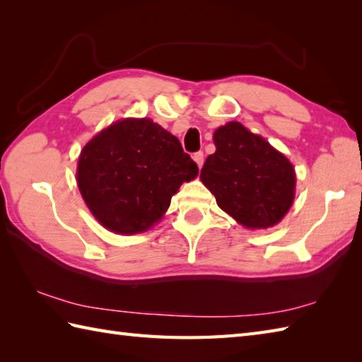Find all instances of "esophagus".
Here are the masks:
<instances>
[{
	"instance_id": "34e87169",
	"label": "esophagus",
	"mask_w": 362,
	"mask_h": 362,
	"mask_svg": "<svg viewBox=\"0 0 362 362\" xmlns=\"http://www.w3.org/2000/svg\"><path fill=\"white\" fill-rule=\"evenodd\" d=\"M193 158H194V161L197 163V166L202 168V165H204V152H202V151L196 152L194 156H193Z\"/></svg>"
}]
</instances>
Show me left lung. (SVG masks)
<instances>
[{"instance_id":"1","label":"left lung","mask_w":362,"mask_h":362,"mask_svg":"<svg viewBox=\"0 0 362 362\" xmlns=\"http://www.w3.org/2000/svg\"><path fill=\"white\" fill-rule=\"evenodd\" d=\"M213 141L216 152L206 157L201 180L219 209L247 228L279 224L296 196L291 161L238 121L216 129Z\"/></svg>"}]
</instances>
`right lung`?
Listing matches in <instances>:
<instances>
[{"label":"right lung","instance_id":"add662e5","mask_svg":"<svg viewBox=\"0 0 362 362\" xmlns=\"http://www.w3.org/2000/svg\"><path fill=\"white\" fill-rule=\"evenodd\" d=\"M199 168L180 141L152 119L113 122L83 146L78 187L91 214L115 233L146 232Z\"/></svg>","mask_w":362,"mask_h":362}]
</instances>
